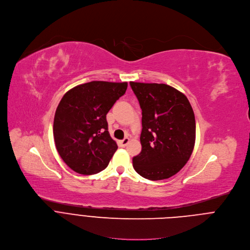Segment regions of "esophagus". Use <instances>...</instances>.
<instances>
[{
  "label": "esophagus",
  "instance_id": "34e87169",
  "mask_svg": "<svg viewBox=\"0 0 250 250\" xmlns=\"http://www.w3.org/2000/svg\"><path fill=\"white\" fill-rule=\"evenodd\" d=\"M128 142H129V138H128V137H125V139H123L122 141H120V145H121L122 147H125V146L128 144Z\"/></svg>",
  "mask_w": 250,
  "mask_h": 250
}]
</instances>
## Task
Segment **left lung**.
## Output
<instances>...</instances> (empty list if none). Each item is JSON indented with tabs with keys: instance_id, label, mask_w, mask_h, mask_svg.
Listing matches in <instances>:
<instances>
[{
	"instance_id": "obj_1",
	"label": "left lung",
	"mask_w": 250,
	"mask_h": 250,
	"mask_svg": "<svg viewBox=\"0 0 250 250\" xmlns=\"http://www.w3.org/2000/svg\"><path fill=\"white\" fill-rule=\"evenodd\" d=\"M129 83L142 110V150L132 159L133 167L146 179H167L181 170L193 153V108L182 92L166 83Z\"/></svg>"
}]
</instances>
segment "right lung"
I'll list each match as a JSON object with an SVG mask.
<instances>
[{
  "instance_id": "obj_1",
  "label": "right lung",
  "mask_w": 250,
  "mask_h": 250,
  "mask_svg": "<svg viewBox=\"0 0 250 250\" xmlns=\"http://www.w3.org/2000/svg\"><path fill=\"white\" fill-rule=\"evenodd\" d=\"M127 83L93 81L77 85L60 100L53 137L58 154L74 171L91 175L105 169L118 149L106 115L125 94Z\"/></svg>"
}]
</instances>
